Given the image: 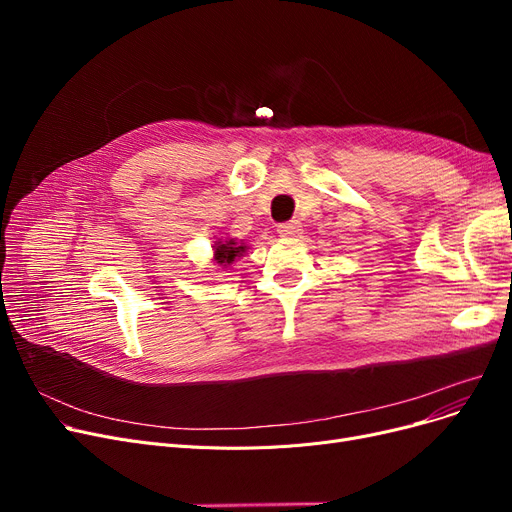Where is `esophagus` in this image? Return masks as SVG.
<instances>
[{
  "label": "esophagus",
  "mask_w": 512,
  "mask_h": 512,
  "mask_svg": "<svg viewBox=\"0 0 512 512\" xmlns=\"http://www.w3.org/2000/svg\"><path fill=\"white\" fill-rule=\"evenodd\" d=\"M301 222L299 220H290V222H282V224H278V234L280 236H297L299 232H301Z\"/></svg>",
  "instance_id": "obj_1"
}]
</instances>
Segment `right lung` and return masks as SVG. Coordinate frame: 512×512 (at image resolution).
<instances>
[{"label": "right lung", "mask_w": 512, "mask_h": 512, "mask_svg": "<svg viewBox=\"0 0 512 512\" xmlns=\"http://www.w3.org/2000/svg\"><path fill=\"white\" fill-rule=\"evenodd\" d=\"M242 253H245V247L236 245L234 240H228V242H224V245H222V242H218V245H215V261H218L220 265L232 263Z\"/></svg>", "instance_id": "add662e5"}]
</instances>
